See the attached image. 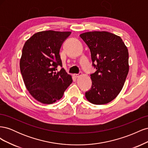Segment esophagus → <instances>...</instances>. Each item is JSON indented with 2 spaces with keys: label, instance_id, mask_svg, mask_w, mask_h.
<instances>
[{
  "label": "esophagus",
  "instance_id": "obj_1",
  "mask_svg": "<svg viewBox=\"0 0 148 148\" xmlns=\"http://www.w3.org/2000/svg\"><path fill=\"white\" fill-rule=\"evenodd\" d=\"M82 72H79V73H78V74H73V77H75V78H78L79 75H82Z\"/></svg>",
  "mask_w": 148,
  "mask_h": 148
}]
</instances>
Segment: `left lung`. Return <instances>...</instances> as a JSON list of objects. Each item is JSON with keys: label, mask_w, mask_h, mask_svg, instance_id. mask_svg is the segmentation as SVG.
Listing matches in <instances>:
<instances>
[{"label": "left lung", "mask_w": 148, "mask_h": 148, "mask_svg": "<svg viewBox=\"0 0 148 148\" xmlns=\"http://www.w3.org/2000/svg\"><path fill=\"white\" fill-rule=\"evenodd\" d=\"M79 36L90 49L92 66V86L85 93L93 104H106L118 96L129 71L128 51L119 36L107 31H91Z\"/></svg>", "instance_id": "1"}]
</instances>
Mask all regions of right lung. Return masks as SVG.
Masks as SVG:
<instances>
[{
	"mask_svg": "<svg viewBox=\"0 0 148 148\" xmlns=\"http://www.w3.org/2000/svg\"><path fill=\"white\" fill-rule=\"evenodd\" d=\"M70 31H43L25 43L20 62L21 73L27 90L36 100L51 104L60 99L72 83L71 76L62 68L60 49Z\"/></svg>",
	"mask_w": 148,
	"mask_h": 148,
	"instance_id": "right-lung-1",
	"label": "right lung"
}]
</instances>
